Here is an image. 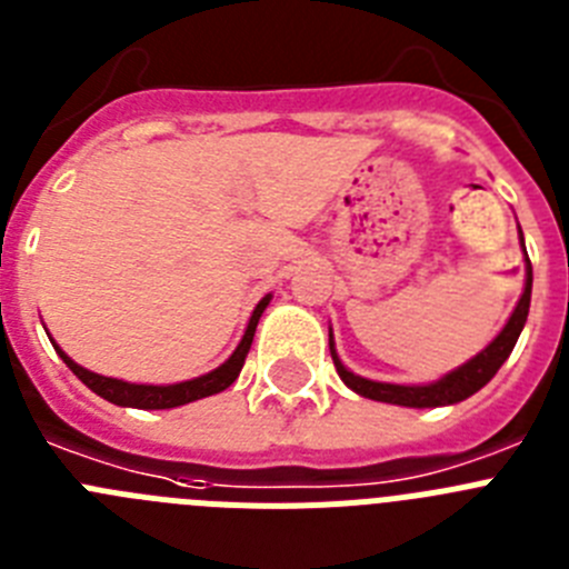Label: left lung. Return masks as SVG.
Listing matches in <instances>:
<instances>
[{"instance_id": "1", "label": "left lung", "mask_w": 569, "mask_h": 569, "mask_svg": "<svg viewBox=\"0 0 569 569\" xmlns=\"http://www.w3.org/2000/svg\"><path fill=\"white\" fill-rule=\"evenodd\" d=\"M521 248H525V236H521ZM525 261H527L525 293H521L519 305H516L512 316L507 319L505 328H501V333L496 336V339H492L479 356H472L470 361H465L461 367H456V370H450L447 376H441L439 381H430V385H387V381L361 379V376L350 373V370L341 365V359L336 356V347H333V330H330V356H333L339 379L345 381L353 393L365 396V399L387 401V405H401V407H445V405H456V401L470 399L472 393H479L481 387H485L492 376L499 373V367L505 365L507 356L512 353V347H516V341H519L521 336V328H525L527 313H530L532 264L530 259Z\"/></svg>"}]
</instances>
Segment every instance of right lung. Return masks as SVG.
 I'll use <instances>...</instances> for the list:
<instances>
[{"label": "right lung", "instance_id": "add662e5", "mask_svg": "<svg viewBox=\"0 0 569 569\" xmlns=\"http://www.w3.org/2000/svg\"><path fill=\"white\" fill-rule=\"evenodd\" d=\"M268 305H270V293L264 296L259 305H256L253 316H250V321H248V330H244L239 347H236L233 356H230L224 365H219L216 370H210V373L199 376V379L179 381V385H130V381H122V379H110V376L90 373V370H84L82 365H77V361L70 359L62 347L59 345H53V347H57V353L62 356L64 365H68L73 373H77V379H82V385H88L93 393L102 396V399H108L110 405L139 407V410H170V407L188 405V401L204 399V396L222 393V390H228V387L239 379L241 365H244L250 345H253L256 325H259L261 313H264V308H268Z\"/></svg>", "mask_w": 569, "mask_h": 569}]
</instances>
